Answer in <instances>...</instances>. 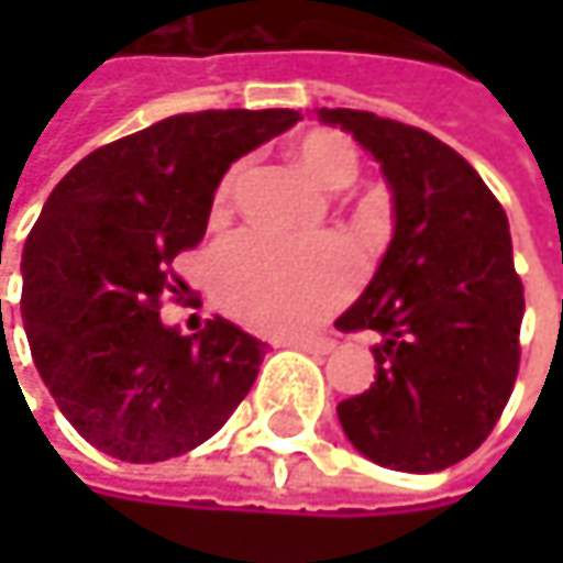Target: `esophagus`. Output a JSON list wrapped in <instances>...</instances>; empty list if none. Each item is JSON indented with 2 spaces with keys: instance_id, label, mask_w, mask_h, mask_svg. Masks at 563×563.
I'll list each match as a JSON object with an SVG mask.
<instances>
[{
  "instance_id": "obj_1",
  "label": "esophagus",
  "mask_w": 563,
  "mask_h": 563,
  "mask_svg": "<svg viewBox=\"0 0 563 563\" xmlns=\"http://www.w3.org/2000/svg\"><path fill=\"white\" fill-rule=\"evenodd\" d=\"M283 345L302 349V352H309V355H329V352L335 349V342H332V339H286Z\"/></svg>"
}]
</instances>
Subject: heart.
Here are the masks:
<instances>
[{"instance_id":"1","label":"heart","mask_w":563,"mask_h":563,"mask_svg":"<svg viewBox=\"0 0 563 563\" xmlns=\"http://www.w3.org/2000/svg\"><path fill=\"white\" fill-rule=\"evenodd\" d=\"M292 159L312 181L342 188L358 172L355 146L332 133L312 130L292 143ZM234 175L218 188L231 195ZM214 292L228 312L261 332H302L339 309L358 280V261L342 241H289L267 231H238L214 254Z\"/></svg>"}]
</instances>
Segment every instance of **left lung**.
Masks as SVG:
<instances>
[{"label":"left lung","instance_id":"1","mask_svg":"<svg viewBox=\"0 0 563 563\" xmlns=\"http://www.w3.org/2000/svg\"><path fill=\"white\" fill-rule=\"evenodd\" d=\"M316 113L375 156L394 201L391 244L335 319L382 335L375 385L339 404V423L378 466L446 470L493 433L518 375L525 296L506 211L437 136L368 110Z\"/></svg>","mask_w":563,"mask_h":563}]
</instances>
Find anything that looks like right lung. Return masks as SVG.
I'll return each instance as SVG.
<instances>
[{
	"instance_id": "right-lung-1",
	"label": "right lung",
	"mask_w": 563,
	"mask_h": 563,
	"mask_svg": "<svg viewBox=\"0 0 563 563\" xmlns=\"http://www.w3.org/2000/svg\"><path fill=\"white\" fill-rule=\"evenodd\" d=\"M296 110H201L93 150L48 195L22 251L35 368L70 427L126 463L181 456L247 397L264 342L214 316L181 335L159 299L205 238L214 188Z\"/></svg>"
}]
</instances>
